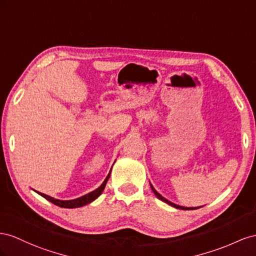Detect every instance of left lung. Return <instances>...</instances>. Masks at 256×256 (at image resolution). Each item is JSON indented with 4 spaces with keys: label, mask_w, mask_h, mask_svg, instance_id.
I'll list each match as a JSON object with an SVG mask.
<instances>
[{
    "label": "left lung",
    "mask_w": 256,
    "mask_h": 256,
    "mask_svg": "<svg viewBox=\"0 0 256 256\" xmlns=\"http://www.w3.org/2000/svg\"><path fill=\"white\" fill-rule=\"evenodd\" d=\"M151 186V188H152V191H153V193L156 194V196L158 197V200H163V202H165L166 204H168V205H170V206H172V207H174V208H177V209H181V210H194V209H197L198 207H195V208H188V207H182V206H179V205H176V204H174V202H170V200H167L166 198H164V197L160 195V193H158L156 190H154V188L152 186V184H150Z\"/></svg>",
    "instance_id": "obj_1"
}]
</instances>
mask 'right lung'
Instances as JSON below:
<instances>
[{"instance_id":"1","label":"right lung","mask_w":256,"mask_h":256,"mask_svg":"<svg viewBox=\"0 0 256 256\" xmlns=\"http://www.w3.org/2000/svg\"><path fill=\"white\" fill-rule=\"evenodd\" d=\"M109 176H110V172L108 174L107 178L105 179V181L103 182V184H102L98 188H96V191H93L89 194H86L84 196H82L79 197V198H76V200H54L52 198V197H50L46 194L44 193H40L38 192L40 195H42L44 198H46L47 200L51 202L52 204H54V205L59 206V207H62V208H78V207H82L84 205H86V204H90L91 202H93L94 200H96L98 197L102 194V192L104 191L105 188V186L107 184V181L109 179Z\"/></svg>"}]
</instances>
